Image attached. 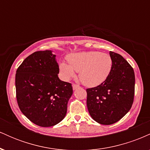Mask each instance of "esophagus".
Listing matches in <instances>:
<instances>
[{
	"instance_id": "1",
	"label": "esophagus",
	"mask_w": 150,
	"mask_h": 150,
	"mask_svg": "<svg viewBox=\"0 0 150 150\" xmlns=\"http://www.w3.org/2000/svg\"><path fill=\"white\" fill-rule=\"evenodd\" d=\"M79 87H80V86L77 85H75V84H73V88L74 90H75V89H78Z\"/></svg>"
}]
</instances>
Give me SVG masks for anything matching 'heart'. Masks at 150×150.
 Here are the masks:
<instances>
[{"mask_svg":"<svg viewBox=\"0 0 150 150\" xmlns=\"http://www.w3.org/2000/svg\"><path fill=\"white\" fill-rule=\"evenodd\" d=\"M69 65H60L65 78L75 76L79 72L81 82L87 87H94L106 80L112 68V60L107 53L99 51H87L74 53L68 57Z\"/></svg>","mask_w":150,"mask_h":150,"instance_id":"1","label":"heart"}]
</instances>
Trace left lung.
<instances>
[{"mask_svg":"<svg viewBox=\"0 0 150 150\" xmlns=\"http://www.w3.org/2000/svg\"><path fill=\"white\" fill-rule=\"evenodd\" d=\"M109 53L112 68L107 78L97 87L86 89L89 114L102 125L121 119L131 108L135 94L133 68L120 54Z\"/></svg>","mask_w":150,"mask_h":150,"instance_id":"1","label":"left lung"}]
</instances>
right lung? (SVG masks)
Masks as SVG:
<instances>
[{"instance_id": "obj_1", "label": "right lung", "mask_w": 150, "mask_h": 150, "mask_svg": "<svg viewBox=\"0 0 150 150\" xmlns=\"http://www.w3.org/2000/svg\"><path fill=\"white\" fill-rule=\"evenodd\" d=\"M56 55L49 50L36 51L18 67L15 75L16 98L20 111L42 127L58 124L65 118L73 94L71 83L58 78Z\"/></svg>"}]
</instances>
